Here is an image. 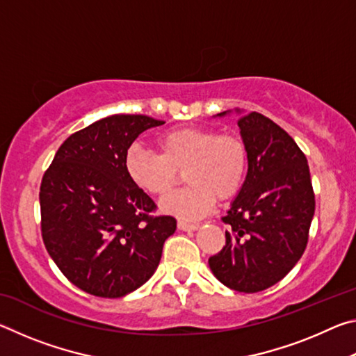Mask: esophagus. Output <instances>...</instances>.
Here are the masks:
<instances>
[{
  "label": "esophagus",
  "instance_id": "34e87169",
  "mask_svg": "<svg viewBox=\"0 0 356 356\" xmlns=\"http://www.w3.org/2000/svg\"><path fill=\"white\" fill-rule=\"evenodd\" d=\"M177 227L180 229V231H196L197 227H200V225H196V222H186V221H179L177 222Z\"/></svg>",
  "mask_w": 356,
  "mask_h": 356
}]
</instances>
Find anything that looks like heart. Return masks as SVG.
<instances>
[{
    "instance_id": "obj_1",
    "label": "heart",
    "mask_w": 356,
    "mask_h": 356,
    "mask_svg": "<svg viewBox=\"0 0 356 356\" xmlns=\"http://www.w3.org/2000/svg\"><path fill=\"white\" fill-rule=\"evenodd\" d=\"M159 154L134 144L125 154V172L131 184L150 196L170 193L184 171L186 186L161 201L165 212L196 220L216 201L242 188L248 171V149L242 138L212 129L180 127L156 140Z\"/></svg>"
}]
</instances>
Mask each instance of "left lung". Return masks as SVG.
Returning a JSON list of instances; mask_svg holds the SVG:
<instances>
[{"mask_svg":"<svg viewBox=\"0 0 356 356\" xmlns=\"http://www.w3.org/2000/svg\"><path fill=\"white\" fill-rule=\"evenodd\" d=\"M237 122L248 149V174L221 218L229 226L226 245L209 265L229 289L254 293L281 281L300 261L316 200L308 160L287 131L256 111Z\"/></svg>","mask_w":356,"mask_h":356,"instance_id":"obj_1","label":"left lung"}]
</instances>
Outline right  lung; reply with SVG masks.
<instances>
[{
    "mask_svg": "<svg viewBox=\"0 0 356 356\" xmlns=\"http://www.w3.org/2000/svg\"><path fill=\"white\" fill-rule=\"evenodd\" d=\"M165 124L113 114L65 140L42 177L40 231L48 254L72 284L102 298L143 286L159 267L176 218L152 215L155 202L125 172L140 134Z\"/></svg>",
    "mask_w": 356,
    "mask_h": 356,
    "instance_id": "right-lung-1",
    "label": "right lung"
}]
</instances>
